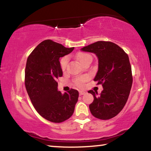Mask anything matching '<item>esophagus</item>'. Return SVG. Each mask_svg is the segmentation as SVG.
<instances>
[{
	"label": "esophagus",
	"instance_id": "obj_1",
	"mask_svg": "<svg viewBox=\"0 0 151 151\" xmlns=\"http://www.w3.org/2000/svg\"><path fill=\"white\" fill-rule=\"evenodd\" d=\"M79 93H80V96H82V95H84L86 93V92L84 91H80Z\"/></svg>",
	"mask_w": 151,
	"mask_h": 151
}]
</instances>
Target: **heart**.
Wrapping results in <instances>:
<instances>
[{
  "label": "heart",
  "instance_id": "heart-1",
  "mask_svg": "<svg viewBox=\"0 0 151 151\" xmlns=\"http://www.w3.org/2000/svg\"><path fill=\"white\" fill-rule=\"evenodd\" d=\"M76 58L78 59V60L79 61L82 65H83L84 63H86V62H87L88 60H92L91 55L86 53H78V54L76 55ZM67 63H68V57L65 56L62 58L60 61V67L63 70L65 69V68L67 65ZM86 80V77H85V76L78 78L76 80V83L77 84L78 86H81L82 83H83Z\"/></svg>",
  "mask_w": 151,
  "mask_h": 151
}]
</instances>
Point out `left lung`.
Instances as JSON below:
<instances>
[{
    "label": "left lung",
    "instance_id": "obj_1",
    "mask_svg": "<svg viewBox=\"0 0 151 151\" xmlns=\"http://www.w3.org/2000/svg\"><path fill=\"white\" fill-rule=\"evenodd\" d=\"M81 50L98 58V70L93 80L103 86L100 95L93 90L88 91L94 98L89 105L91 113L100 119L113 118L122 110L131 91L133 77L129 56L118 45L105 41H98Z\"/></svg>",
    "mask_w": 151,
    "mask_h": 151
}]
</instances>
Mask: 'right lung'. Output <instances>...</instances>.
<instances>
[{
  "mask_svg": "<svg viewBox=\"0 0 151 151\" xmlns=\"http://www.w3.org/2000/svg\"><path fill=\"white\" fill-rule=\"evenodd\" d=\"M74 47L66 48L51 40L40 42L28 57L25 68V87L39 114L47 120L60 123L73 115L79 93L58 90V78L63 76L60 58Z\"/></svg>",
  "mask_w": 151,
  "mask_h": 151,
  "instance_id": "1",
  "label": "right lung"
}]
</instances>
